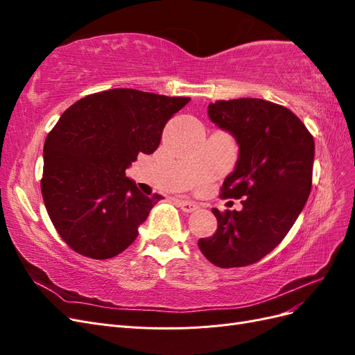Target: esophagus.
Masks as SVG:
<instances>
[{"instance_id": "34e87169", "label": "esophagus", "mask_w": 355, "mask_h": 355, "mask_svg": "<svg viewBox=\"0 0 355 355\" xmlns=\"http://www.w3.org/2000/svg\"><path fill=\"white\" fill-rule=\"evenodd\" d=\"M176 202H178V206L182 209V211H185V213H192L198 209L197 204L189 201V200H178Z\"/></svg>"}]
</instances>
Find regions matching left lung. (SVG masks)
<instances>
[{
    "mask_svg": "<svg viewBox=\"0 0 355 355\" xmlns=\"http://www.w3.org/2000/svg\"><path fill=\"white\" fill-rule=\"evenodd\" d=\"M207 114L239 146L222 196L241 198L243 209H213L218 230L198 247L216 266H245L275 249L302 211L313 182L314 139L292 111L263 99L218 101Z\"/></svg>",
    "mask_w": 355,
    "mask_h": 355,
    "instance_id": "obj_1",
    "label": "left lung"
}]
</instances>
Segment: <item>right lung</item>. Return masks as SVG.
<instances>
[{"instance_id": "obj_1", "label": "right lung", "mask_w": 355, "mask_h": 355, "mask_svg": "<svg viewBox=\"0 0 355 355\" xmlns=\"http://www.w3.org/2000/svg\"><path fill=\"white\" fill-rule=\"evenodd\" d=\"M189 98L112 89L85 96L59 118L44 144L41 192L71 249L110 259L130 245L161 196L125 176L137 154H153L166 123Z\"/></svg>"}]
</instances>
